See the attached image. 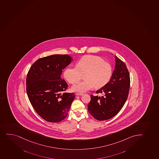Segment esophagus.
<instances>
[{
  "label": "esophagus",
  "instance_id": "1",
  "mask_svg": "<svg viewBox=\"0 0 159 159\" xmlns=\"http://www.w3.org/2000/svg\"><path fill=\"white\" fill-rule=\"evenodd\" d=\"M76 95L77 96H82V95H84V93H76Z\"/></svg>",
  "mask_w": 159,
  "mask_h": 159
}]
</instances>
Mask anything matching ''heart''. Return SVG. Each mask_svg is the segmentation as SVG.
Masks as SVG:
<instances>
[{
    "instance_id": "obj_1",
    "label": "heart",
    "mask_w": 159,
    "mask_h": 159,
    "mask_svg": "<svg viewBox=\"0 0 159 159\" xmlns=\"http://www.w3.org/2000/svg\"><path fill=\"white\" fill-rule=\"evenodd\" d=\"M112 74L111 64L96 55H87L81 57L76 66H69L64 70V78L71 84L80 80L84 75L85 80L72 87V90L79 93H85L95 87L101 88L108 82Z\"/></svg>"
}]
</instances>
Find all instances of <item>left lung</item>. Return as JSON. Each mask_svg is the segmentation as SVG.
Masks as SVG:
<instances>
[{
  "label": "left lung",
  "mask_w": 159,
  "mask_h": 159,
  "mask_svg": "<svg viewBox=\"0 0 159 159\" xmlns=\"http://www.w3.org/2000/svg\"><path fill=\"white\" fill-rule=\"evenodd\" d=\"M114 71L109 82L96 91L103 96L91 95L88 110L98 120H105L114 117L126 101L130 87L129 70L124 62L116 56Z\"/></svg>",
  "instance_id": "obj_1"
}]
</instances>
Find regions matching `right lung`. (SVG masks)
<instances>
[{"label": "right lung", "instance_id": "obj_1", "mask_svg": "<svg viewBox=\"0 0 159 159\" xmlns=\"http://www.w3.org/2000/svg\"><path fill=\"white\" fill-rule=\"evenodd\" d=\"M72 61L68 54H54L39 59L29 70L27 96L36 112L46 121L57 123L68 115L75 95L64 93L68 84L61 75Z\"/></svg>", "mask_w": 159, "mask_h": 159}]
</instances>
